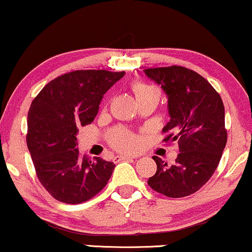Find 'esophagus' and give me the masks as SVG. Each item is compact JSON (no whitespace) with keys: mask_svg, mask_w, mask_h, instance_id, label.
Returning a JSON list of instances; mask_svg holds the SVG:
<instances>
[{"mask_svg":"<svg viewBox=\"0 0 252 252\" xmlns=\"http://www.w3.org/2000/svg\"><path fill=\"white\" fill-rule=\"evenodd\" d=\"M132 159H135V157H131V156H116V157L114 158V160H132Z\"/></svg>","mask_w":252,"mask_h":252,"instance_id":"obj_1","label":"esophagus"}]
</instances>
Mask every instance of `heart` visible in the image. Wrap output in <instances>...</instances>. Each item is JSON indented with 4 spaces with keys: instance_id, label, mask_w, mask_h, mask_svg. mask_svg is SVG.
Segmentation results:
<instances>
[{
    "instance_id": "obj_1",
    "label": "heart",
    "mask_w": 252,
    "mask_h": 252,
    "mask_svg": "<svg viewBox=\"0 0 252 252\" xmlns=\"http://www.w3.org/2000/svg\"><path fill=\"white\" fill-rule=\"evenodd\" d=\"M131 89L136 98H141L148 95H158L160 97V89L154 85L136 81L131 85ZM108 141L110 145L122 151H132L137 146V138L135 135L123 128H115L108 133Z\"/></svg>"
}]
</instances>
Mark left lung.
Listing matches in <instances>:
<instances>
[{"label": "left lung", "instance_id": "1", "mask_svg": "<svg viewBox=\"0 0 252 252\" xmlns=\"http://www.w3.org/2000/svg\"><path fill=\"white\" fill-rule=\"evenodd\" d=\"M167 95L170 122L164 142H177L176 164L167 166L157 156V172L148 185L168 197L195 193L211 179L227 144L224 106L220 94L203 76L183 66L144 69Z\"/></svg>", "mask_w": 252, "mask_h": 252}]
</instances>
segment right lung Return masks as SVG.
Returning <instances> with one entry per match:
<instances>
[{
	"label": "right lung",
	"instance_id": "1",
	"mask_svg": "<svg viewBox=\"0 0 252 252\" xmlns=\"http://www.w3.org/2000/svg\"><path fill=\"white\" fill-rule=\"evenodd\" d=\"M126 72L81 69L50 81L28 113L27 144L43 187L60 202L88 201L106 186L115 165L80 157L79 126L93 122L103 95Z\"/></svg>",
	"mask_w": 252,
	"mask_h": 252
}]
</instances>
